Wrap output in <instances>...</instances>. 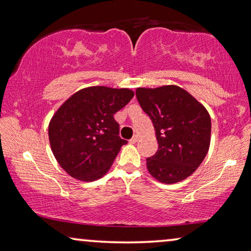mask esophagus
<instances>
[{
  "instance_id": "obj_1",
  "label": "esophagus",
  "mask_w": 251,
  "mask_h": 251,
  "mask_svg": "<svg viewBox=\"0 0 251 251\" xmlns=\"http://www.w3.org/2000/svg\"><path fill=\"white\" fill-rule=\"evenodd\" d=\"M138 140H139V135H134L131 140H129V142H131V143H136V142H138Z\"/></svg>"
}]
</instances>
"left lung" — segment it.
I'll return each instance as SVG.
<instances>
[{"label": "left lung", "instance_id": "left-lung-1", "mask_svg": "<svg viewBox=\"0 0 251 251\" xmlns=\"http://www.w3.org/2000/svg\"><path fill=\"white\" fill-rule=\"evenodd\" d=\"M136 99L150 117L158 150L147 158V169L170 185L192 176L205 158L211 139V118L194 96L176 85L136 88Z\"/></svg>", "mask_w": 251, "mask_h": 251}]
</instances>
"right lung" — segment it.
Wrapping results in <instances>:
<instances>
[{
  "instance_id": "add662e5",
  "label": "right lung",
  "mask_w": 251,
  "mask_h": 251,
  "mask_svg": "<svg viewBox=\"0 0 251 251\" xmlns=\"http://www.w3.org/2000/svg\"><path fill=\"white\" fill-rule=\"evenodd\" d=\"M128 88L93 86L69 98L52 116L48 134L58 164L73 178L94 181L111 168L122 146L113 115L131 101Z\"/></svg>"
}]
</instances>
